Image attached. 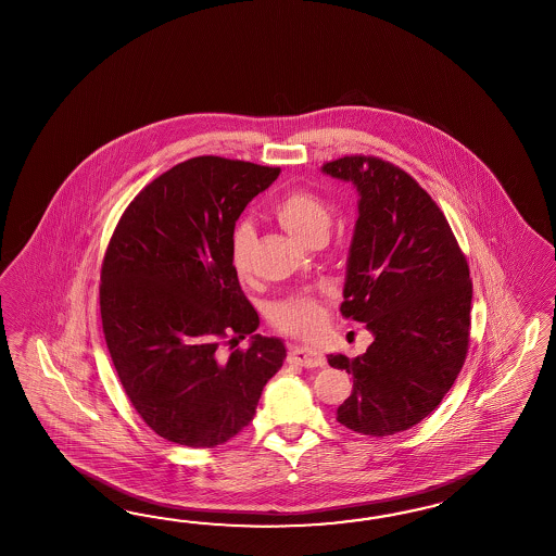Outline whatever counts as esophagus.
Instances as JSON below:
<instances>
[{
    "label": "esophagus",
    "instance_id": "1",
    "mask_svg": "<svg viewBox=\"0 0 556 556\" xmlns=\"http://www.w3.org/2000/svg\"><path fill=\"white\" fill-rule=\"evenodd\" d=\"M289 362L295 364V366L303 367H321L326 366V355L313 348H305V345H299V348H291L289 350Z\"/></svg>",
    "mask_w": 556,
    "mask_h": 556
}]
</instances>
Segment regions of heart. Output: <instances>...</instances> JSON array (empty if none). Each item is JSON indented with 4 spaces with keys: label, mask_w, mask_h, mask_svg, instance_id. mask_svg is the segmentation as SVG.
<instances>
[{
    "label": "heart",
    "mask_w": 556,
    "mask_h": 556,
    "mask_svg": "<svg viewBox=\"0 0 556 556\" xmlns=\"http://www.w3.org/2000/svg\"><path fill=\"white\" fill-rule=\"evenodd\" d=\"M273 215L291 235L312 243L315 237L327 235L331 213L326 201L309 189H293L273 204ZM255 230L249 223H239L230 235V263L244 277L251 271V253ZM273 326L291 336H313L324 321L321 298L313 293H298L277 301L271 307Z\"/></svg>",
    "instance_id": "obj_1"
}]
</instances>
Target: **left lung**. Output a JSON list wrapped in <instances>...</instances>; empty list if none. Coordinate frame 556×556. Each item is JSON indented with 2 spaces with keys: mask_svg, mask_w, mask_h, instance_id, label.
I'll list each match as a JSON object with an SVG mask.
<instances>
[{
  "mask_svg": "<svg viewBox=\"0 0 556 556\" xmlns=\"http://www.w3.org/2000/svg\"><path fill=\"white\" fill-rule=\"evenodd\" d=\"M321 170L359 194L341 315L374 333L364 355H327L353 376L338 421L366 435L404 432L440 406L464 366L470 269L444 213L400 166L353 154Z\"/></svg>",
  "mask_w": 556,
  "mask_h": 556,
  "instance_id": "1",
  "label": "left lung"
}]
</instances>
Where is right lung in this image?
<instances>
[{"label": "right lung", "instance_id": "1", "mask_svg": "<svg viewBox=\"0 0 556 556\" xmlns=\"http://www.w3.org/2000/svg\"><path fill=\"white\" fill-rule=\"evenodd\" d=\"M279 173L190 159L140 190L110 239L100 273L110 357L130 404L168 442L225 444L283 366V341L255 333L257 312L230 263L237 218ZM247 334V351L222 352Z\"/></svg>", "mask_w": 556, "mask_h": 556}]
</instances>
